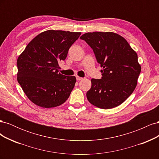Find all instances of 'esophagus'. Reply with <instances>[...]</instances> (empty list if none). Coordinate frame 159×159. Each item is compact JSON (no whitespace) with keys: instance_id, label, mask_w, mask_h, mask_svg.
<instances>
[{"instance_id":"esophagus-1","label":"esophagus","mask_w":159,"mask_h":159,"mask_svg":"<svg viewBox=\"0 0 159 159\" xmlns=\"http://www.w3.org/2000/svg\"><path fill=\"white\" fill-rule=\"evenodd\" d=\"M76 79L78 81H80L81 80H83V78H81V77H80V76H76Z\"/></svg>"}]
</instances>
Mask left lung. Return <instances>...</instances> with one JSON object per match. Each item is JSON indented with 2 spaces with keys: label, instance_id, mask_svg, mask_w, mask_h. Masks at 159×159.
Listing matches in <instances>:
<instances>
[{
  "label": "left lung",
  "instance_id": "left-lung-1",
  "mask_svg": "<svg viewBox=\"0 0 159 159\" xmlns=\"http://www.w3.org/2000/svg\"><path fill=\"white\" fill-rule=\"evenodd\" d=\"M93 49L103 70L102 79H91L89 103L101 109L119 106L135 89L141 67L127 41L112 32H88L80 37Z\"/></svg>",
  "mask_w": 159,
  "mask_h": 159
}]
</instances>
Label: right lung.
<instances>
[{
    "mask_svg": "<svg viewBox=\"0 0 159 159\" xmlns=\"http://www.w3.org/2000/svg\"><path fill=\"white\" fill-rule=\"evenodd\" d=\"M81 32L49 30L29 42L17 60V80L32 103L43 108L55 107L70 97L76 82L75 76L58 72L69 48Z\"/></svg>",
    "mask_w": 159,
    "mask_h": 159,
    "instance_id": "obj_1",
    "label": "right lung"
}]
</instances>
